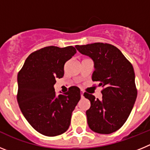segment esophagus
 Returning a JSON list of instances; mask_svg holds the SVG:
<instances>
[{
	"mask_svg": "<svg viewBox=\"0 0 150 150\" xmlns=\"http://www.w3.org/2000/svg\"><path fill=\"white\" fill-rule=\"evenodd\" d=\"M80 96H81V98H83V91H81V92H80Z\"/></svg>",
	"mask_w": 150,
	"mask_h": 150,
	"instance_id": "obj_1",
	"label": "esophagus"
}]
</instances>
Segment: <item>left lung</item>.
Listing matches in <instances>:
<instances>
[{
    "instance_id": "8db88e82",
    "label": "left lung",
    "mask_w": 150,
    "mask_h": 150,
    "mask_svg": "<svg viewBox=\"0 0 150 150\" xmlns=\"http://www.w3.org/2000/svg\"><path fill=\"white\" fill-rule=\"evenodd\" d=\"M75 47L93 61L91 79L104 87L101 100L86 92L83 95L91 103L86 112L88 127L98 134L116 132L126 122L137 98L133 66L112 45L95 43Z\"/></svg>"
}]
</instances>
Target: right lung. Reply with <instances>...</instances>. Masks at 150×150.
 Instances as JSON below:
<instances>
[{"instance_id":"1","label":"right lung","mask_w":150,"mask_h":150,"mask_svg":"<svg viewBox=\"0 0 150 150\" xmlns=\"http://www.w3.org/2000/svg\"><path fill=\"white\" fill-rule=\"evenodd\" d=\"M76 53L74 46H47L30 54L18 74L17 100L24 117L34 129L48 137L68 129L71 114L79 100L80 89L69 88L55 95L57 78L64 76L66 62Z\"/></svg>"}]
</instances>
